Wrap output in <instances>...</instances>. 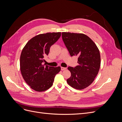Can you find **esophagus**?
<instances>
[{
  "instance_id": "1",
  "label": "esophagus",
  "mask_w": 122,
  "mask_h": 122,
  "mask_svg": "<svg viewBox=\"0 0 122 122\" xmlns=\"http://www.w3.org/2000/svg\"><path fill=\"white\" fill-rule=\"evenodd\" d=\"M61 70H62V71H64V70H67V68H65V67H61Z\"/></svg>"
}]
</instances>
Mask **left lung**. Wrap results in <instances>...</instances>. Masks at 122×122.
<instances>
[{
  "instance_id": "obj_1",
  "label": "left lung",
  "mask_w": 122,
  "mask_h": 122,
  "mask_svg": "<svg viewBox=\"0 0 122 122\" xmlns=\"http://www.w3.org/2000/svg\"><path fill=\"white\" fill-rule=\"evenodd\" d=\"M62 39L70 55L78 57V65L68 68L71 76L67 82L75 89H84L94 81L99 71V50L93 41L82 34L62 32Z\"/></svg>"
}]
</instances>
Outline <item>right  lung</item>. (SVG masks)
I'll list each match as a JSON object with an SVG mask.
<instances>
[{"label":"right lung","instance_id":"1","mask_svg":"<svg viewBox=\"0 0 122 122\" xmlns=\"http://www.w3.org/2000/svg\"><path fill=\"white\" fill-rule=\"evenodd\" d=\"M61 32L46 33L32 38L22 51L20 64L22 75L34 90L45 91L52 86L54 77L61 67L43 65L44 57L49 54L50 47L61 37Z\"/></svg>","mask_w":122,"mask_h":122}]
</instances>
